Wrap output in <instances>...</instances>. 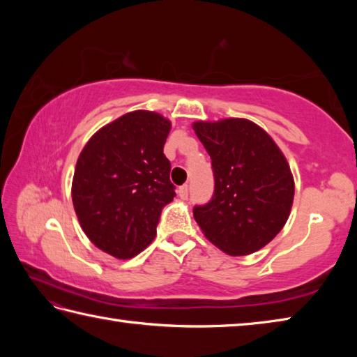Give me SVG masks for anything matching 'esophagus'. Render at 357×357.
<instances>
[{
  "instance_id": "1",
  "label": "esophagus",
  "mask_w": 357,
  "mask_h": 357,
  "mask_svg": "<svg viewBox=\"0 0 357 357\" xmlns=\"http://www.w3.org/2000/svg\"><path fill=\"white\" fill-rule=\"evenodd\" d=\"M178 195L181 200H187V197H189V185H181L178 189Z\"/></svg>"
}]
</instances>
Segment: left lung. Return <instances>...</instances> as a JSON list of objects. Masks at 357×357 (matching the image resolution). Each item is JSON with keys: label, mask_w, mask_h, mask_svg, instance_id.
<instances>
[{"label": "left lung", "mask_w": 357, "mask_h": 357, "mask_svg": "<svg viewBox=\"0 0 357 357\" xmlns=\"http://www.w3.org/2000/svg\"><path fill=\"white\" fill-rule=\"evenodd\" d=\"M197 137L213 160L214 197L193 208L208 241L231 257L268 245L291 213L294 178L285 154L250 119L195 121Z\"/></svg>", "instance_id": "left-lung-1"}]
</instances>
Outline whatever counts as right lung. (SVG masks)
<instances>
[{
  "label": "right lung",
  "mask_w": 357,
  "mask_h": 357,
  "mask_svg": "<svg viewBox=\"0 0 357 357\" xmlns=\"http://www.w3.org/2000/svg\"><path fill=\"white\" fill-rule=\"evenodd\" d=\"M172 121L135 110L105 124L84 144L72 179V203L88 239L118 259L153 243L162 208L173 202L164 144Z\"/></svg>",
  "instance_id": "add662e5"
}]
</instances>
